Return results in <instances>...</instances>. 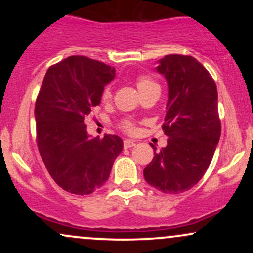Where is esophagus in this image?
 Returning <instances> with one entry per match:
<instances>
[{
    "label": "esophagus",
    "instance_id": "1",
    "mask_svg": "<svg viewBox=\"0 0 253 253\" xmlns=\"http://www.w3.org/2000/svg\"><path fill=\"white\" fill-rule=\"evenodd\" d=\"M135 146V141L130 140V139H125L124 140V147L125 149H129V147Z\"/></svg>",
    "mask_w": 253,
    "mask_h": 253
}]
</instances>
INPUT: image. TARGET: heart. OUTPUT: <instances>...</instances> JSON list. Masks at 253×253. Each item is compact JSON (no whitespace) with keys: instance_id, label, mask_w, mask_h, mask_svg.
<instances>
[{"instance_id":"b5f03b06","label":"heart","mask_w":253,"mask_h":253,"mask_svg":"<svg viewBox=\"0 0 253 253\" xmlns=\"http://www.w3.org/2000/svg\"><path fill=\"white\" fill-rule=\"evenodd\" d=\"M135 83H136V86H138L139 91L140 92L145 91V90L151 88V86L157 85L155 81H153L151 77L147 76V75H140V76L136 77ZM110 98H112V91H110V88L109 86H104L102 92H101V101H102L103 103H106V102H108ZM120 128L127 133H132L133 130H134V125H133L132 121L124 120V121H121Z\"/></svg>"}]
</instances>
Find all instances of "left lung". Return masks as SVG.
I'll use <instances>...</instances> for the list:
<instances>
[{
	"label": "left lung",
	"mask_w": 253,
	"mask_h": 253,
	"mask_svg": "<svg viewBox=\"0 0 253 253\" xmlns=\"http://www.w3.org/2000/svg\"><path fill=\"white\" fill-rule=\"evenodd\" d=\"M157 71L167 78V114L162 128L169 136L144 169L150 185L164 194L189 190L210 167L221 134L217 90L213 77L194 57L168 54Z\"/></svg>",
	"instance_id": "1"
}]
</instances>
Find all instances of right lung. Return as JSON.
<instances>
[{
    "instance_id": "obj_1",
    "label": "right lung",
    "mask_w": 253,
    "mask_h": 253,
    "mask_svg": "<svg viewBox=\"0 0 253 253\" xmlns=\"http://www.w3.org/2000/svg\"><path fill=\"white\" fill-rule=\"evenodd\" d=\"M115 69L84 56H71L48 68L34 115L37 144L53 181L65 191L88 195L106 183L124 143L86 133L84 119L101 102V92Z\"/></svg>"
}]
</instances>
